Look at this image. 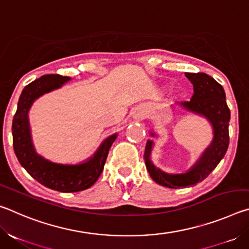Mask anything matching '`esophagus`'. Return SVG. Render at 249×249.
Returning a JSON list of instances; mask_svg holds the SVG:
<instances>
[{
    "instance_id": "obj_1",
    "label": "esophagus",
    "mask_w": 249,
    "mask_h": 249,
    "mask_svg": "<svg viewBox=\"0 0 249 249\" xmlns=\"http://www.w3.org/2000/svg\"><path fill=\"white\" fill-rule=\"evenodd\" d=\"M133 117L135 120H142V119H144V113H142V109L136 108L133 112Z\"/></svg>"
}]
</instances>
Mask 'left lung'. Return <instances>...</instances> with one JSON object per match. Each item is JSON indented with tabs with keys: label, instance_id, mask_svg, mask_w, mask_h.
<instances>
[{
	"label": "left lung",
	"instance_id": "1",
	"mask_svg": "<svg viewBox=\"0 0 249 249\" xmlns=\"http://www.w3.org/2000/svg\"><path fill=\"white\" fill-rule=\"evenodd\" d=\"M185 77L193 84L195 93L190 101L180 104L181 107L188 112L204 116L210 122L213 128V141L190 169L184 174L175 175L167 174L154 165L150 159L154 142L153 141H147L144 154L147 170L155 182L171 189L189 185L192 187L203 181L224 157L230 142L231 112L226 104L223 87L212 77L203 72H187ZM150 136L154 137L156 134L151 132Z\"/></svg>",
	"mask_w": 249,
	"mask_h": 249
}]
</instances>
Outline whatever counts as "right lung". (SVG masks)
<instances>
[{
    "mask_svg": "<svg viewBox=\"0 0 249 249\" xmlns=\"http://www.w3.org/2000/svg\"><path fill=\"white\" fill-rule=\"evenodd\" d=\"M69 80V77L59 74H46L27 84L19 96L12 124L13 147L20 165L39 183L60 192H78L93 185L102 174L108 150L117 137V134L111 135L92 157L78 165L53 162L36 153L28 122L29 108L36 99L59 89Z\"/></svg>",
    "mask_w": 249,
    "mask_h": 249,
    "instance_id": "add662e5",
    "label": "right lung"
}]
</instances>
